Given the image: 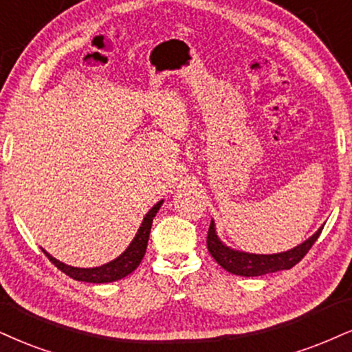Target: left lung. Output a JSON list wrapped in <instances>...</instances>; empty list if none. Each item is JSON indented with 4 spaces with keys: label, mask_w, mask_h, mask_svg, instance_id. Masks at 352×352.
Instances as JSON below:
<instances>
[{
    "label": "left lung",
    "mask_w": 352,
    "mask_h": 352,
    "mask_svg": "<svg viewBox=\"0 0 352 352\" xmlns=\"http://www.w3.org/2000/svg\"><path fill=\"white\" fill-rule=\"evenodd\" d=\"M323 227L310 236L309 240L303 241L302 245L296 246L294 250L285 251V253L279 254H250L243 253V251H235L228 246H225L222 241L215 235L214 222H210L209 232H207V250L212 254V258L220 264L228 272L236 276L245 277H254V276H264L269 272H277L282 269H290L300 261V259L309 253L314 243L318 240L320 233H322Z\"/></svg>",
    "instance_id": "1"
}]
</instances>
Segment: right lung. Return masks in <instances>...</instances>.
Wrapping results in <instances>:
<instances>
[{"mask_svg": "<svg viewBox=\"0 0 352 352\" xmlns=\"http://www.w3.org/2000/svg\"><path fill=\"white\" fill-rule=\"evenodd\" d=\"M163 201H160L158 204H155V207H151V210L145 215L143 222L138 228L135 238L133 241L130 243V246L124 251L119 258L114 259V261L104 264V266L99 267H91V269H80V267H72L67 266V264L56 261L55 258L43 251L47 258L50 259V263H54L60 271L65 272L67 276H70L72 279L76 280H83V282H94V284H102V282H112V280H119L122 277L129 276L130 272L135 271L138 267V264L142 263L143 256H145L146 251V245H148V236H150V230H151V223H153V217L156 215V212L160 210Z\"/></svg>", "mask_w": 352, "mask_h": 352, "instance_id": "obj_1", "label": "right lung"}]
</instances>
